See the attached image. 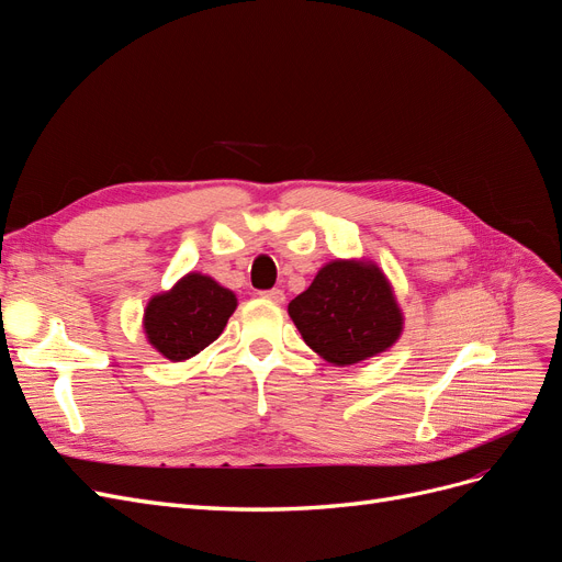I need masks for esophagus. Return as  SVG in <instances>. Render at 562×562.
Masks as SVG:
<instances>
[{
  "mask_svg": "<svg viewBox=\"0 0 562 562\" xmlns=\"http://www.w3.org/2000/svg\"><path fill=\"white\" fill-rule=\"evenodd\" d=\"M260 295H262V297H267V300H271V302H277V304H281V302L285 300V295H283L281 288H271V291H262Z\"/></svg>",
  "mask_w": 562,
  "mask_h": 562,
  "instance_id": "esophagus-1",
  "label": "esophagus"
}]
</instances>
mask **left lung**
Segmentation results:
<instances>
[{
    "instance_id": "obj_1",
    "label": "left lung",
    "mask_w": 562,
    "mask_h": 562,
    "mask_svg": "<svg viewBox=\"0 0 562 562\" xmlns=\"http://www.w3.org/2000/svg\"><path fill=\"white\" fill-rule=\"evenodd\" d=\"M288 314L321 359L351 366L386 351L403 330V314L382 269L366 260H333L318 269Z\"/></svg>"
}]
</instances>
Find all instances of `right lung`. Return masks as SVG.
Listing matches in <instances>:
<instances>
[{
    "label": "right lung",
    "mask_w": 562,
    "mask_h": 562,
    "mask_svg": "<svg viewBox=\"0 0 562 562\" xmlns=\"http://www.w3.org/2000/svg\"><path fill=\"white\" fill-rule=\"evenodd\" d=\"M234 310L236 295L229 288L192 271L171 291L147 302L143 326L149 345L178 363L215 342Z\"/></svg>",
    "instance_id": "1"
}]
</instances>
